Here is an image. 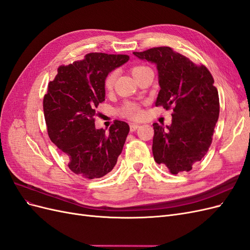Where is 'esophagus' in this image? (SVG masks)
Masks as SVG:
<instances>
[{"instance_id":"esophagus-1","label":"esophagus","mask_w":250,"mask_h":250,"mask_svg":"<svg viewBox=\"0 0 250 250\" xmlns=\"http://www.w3.org/2000/svg\"><path fill=\"white\" fill-rule=\"evenodd\" d=\"M140 127L139 124H135V123H131L130 124V131H135Z\"/></svg>"}]
</instances>
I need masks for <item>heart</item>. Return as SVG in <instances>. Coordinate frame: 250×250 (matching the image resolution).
Returning <instances> with one entry per match:
<instances>
[{
    "instance_id": "1",
    "label": "heart",
    "mask_w": 250,
    "mask_h": 250,
    "mask_svg": "<svg viewBox=\"0 0 250 250\" xmlns=\"http://www.w3.org/2000/svg\"><path fill=\"white\" fill-rule=\"evenodd\" d=\"M147 67L148 66L146 65H134L131 69L133 76L135 77L139 73H141L143 70L147 69ZM116 78H117V71L109 72L104 78V82H103L104 88L106 90H110L113 87V84H115ZM119 113L121 116L131 119V120H139L143 117V110H142L141 105L133 101L124 102L122 104V106L119 108Z\"/></svg>"
}]
</instances>
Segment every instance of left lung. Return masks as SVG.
I'll return each mask as SVG.
<instances>
[{"label": "left lung", "mask_w": 250, "mask_h": 250, "mask_svg": "<svg viewBox=\"0 0 250 250\" xmlns=\"http://www.w3.org/2000/svg\"><path fill=\"white\" fill-rule=\"evenodd\" d=\"M133 54L156 64L161 89L155 105L173 108L170 126L153 124L154 161L172 174L191 171L207 154L219 118L214 78L206 65L194 63L170 47Z\"/></svg>", "instance_id": "1"}]
</instances>
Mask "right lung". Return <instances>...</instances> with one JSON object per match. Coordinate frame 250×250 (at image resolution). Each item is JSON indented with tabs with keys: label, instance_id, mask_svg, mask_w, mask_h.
<instances>
[{
	"label": "right lung",
	"instance_id": "add662e5",
	"mask_svg": "<svg viewBox=\"0 0 250 250\" xmlns=\"http://www.w3.org/2000/svg\"><path fill=\"white\" fill-rule=\"evenodd\" d=\"M129 56L88 53L82 60L60 65L43 97L49 138L69 158L72 172L87 179L100 178L115 167L129 125L116 120L109 131L96 129L98 105L105 99L104 78Z\"/></svg>",
	"mask_w": 250,
	"mask_h": 250
}]
</instances>
